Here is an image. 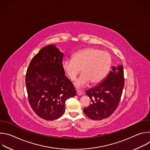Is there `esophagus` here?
Masks as SVG:
<instances>
[{"label":"esophagus","mask_w":150,"mask_h":150,"mask_svg":"<svg viewBox=\"0 0 150 150\" xmlns=\"http://www.w3.org/2000/svg\"><path fill=\"white\" fill-rule=\"evenodd\" d=\"M76 94L78 96H81L82 94V92L81 91H80V90H77L76 91Z\"/></svg>","instance_id":"obj_1"}]
</instances>
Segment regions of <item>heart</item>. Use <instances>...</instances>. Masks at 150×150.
<instances>
[{"mask_svg": "<svg viewBox=\"0 0 150 150\" xmlns=\"http://www.w3.org/2000/svg\"><path fill=\"white\" fill-rule=\"evenodd\" d=\"M112 65L110 54L94 48H87L76 52L73 58L66 59L62 67L68 77L75 80L81 70L82 75L75 83L77 87H83L90 82L97 85L108 76Z\"/></svg>", "mask_w": 150, "mask_h": 150, "instance_id": "obj_1", "label": "heart"}]
</instances>
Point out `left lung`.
<instances>
[{
	"instance_id": "8db88e82",
	"label": "left lung",
	"mask_w": 150,
	"mask_h": 150,
	"mask_svg": "<svg viewBox=\"0 0 150 150\" xmlns=\"http://www.w3.org/2000/svg\"><path fill=\"white\" fill-rule=\"evenodd\" d=\"M123 67H113L112 70L101 82L85 91L92 103L83 112L91 119L100 120L110 116L116 110L125 85Z\"/></svg>"
}]
</instances>
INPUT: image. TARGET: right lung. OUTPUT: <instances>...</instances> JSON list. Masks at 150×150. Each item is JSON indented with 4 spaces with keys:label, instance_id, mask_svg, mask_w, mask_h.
Here are the masks:
<instances>
[{
    "label": "right lung",
    "instance_id": "obj_1",
    "mask_svg": "<svg viewBox=\"0 0 150 150\" xmlns=\"http://www.w3.org/2000/svg\"><path fill=\"white\" fill-rule=\"evenodd\" d=\"M63 53L55 45L42 48L27 69L25 84L29 103L41 118L53 120L65 110V101L76 96L71 81L62 67Z\"/></svg>",
    "mask_w": 150,
    "mask_h": 150
}]
</instances>
